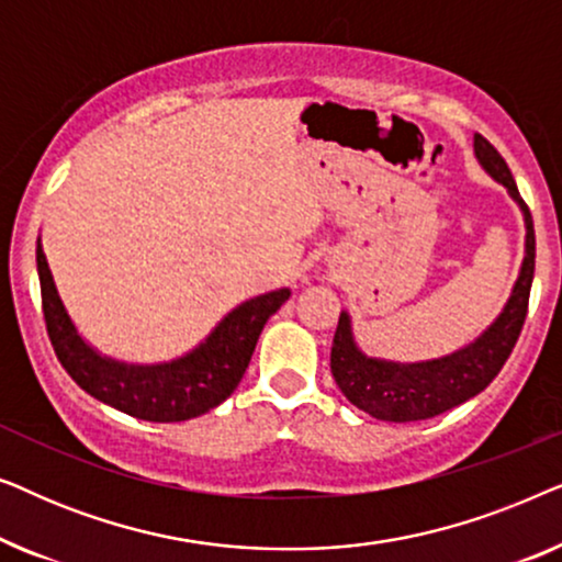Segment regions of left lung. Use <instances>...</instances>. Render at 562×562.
<instances>
[{
    "mask_svg": "<svg viewBox=\"0 0 562 562\" xmlns=\"http://www.w3.org/2000/svg\"><path fill=\"white\" fill-rule=\"evenodd\" d=\"M473 153L483 171L506 189V194L519 206L521 220H525V258H521L517 281H514L502 312L479 337H473L471 342L448 352V356L412 360V363L366 356L356 340V333H352L350 312L342 310L335 329L329 368H333L335 383L340 386L345 398L375 419H429L481 394L502 371L521 333V325H525L529 289H532L535 279L532 214L521 202L509 166L498 156L494 145L486 137L475 135Z\"/></svg>",
    "mask_w": 562,
    "mask_h": 562,
    "instance_id": "1",
    "label": "left lung"
}]
</instances>
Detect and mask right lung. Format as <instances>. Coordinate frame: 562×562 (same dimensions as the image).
<instances>
[{
  "label": "right lung",
  "instance_id": "right-lung-1",
  "mask_svg": "<svg viewBox=\"0 0 562 562\" xmlns=\"http://www.w3.org/2000/svg\"><path fill=\"white\" fill-rule=\"evenodd\" d=\"M35 260L45 325L60 366L87 394L145 422H183L225 402L240 383L268 317L291 296V289L266 291L229 310L183 356L160 363H127L104 356L79 333L53 281L41 237Z\"/></svg>",
  "mask_w": 562,
  "mask_h": 562
}]
</instances>
